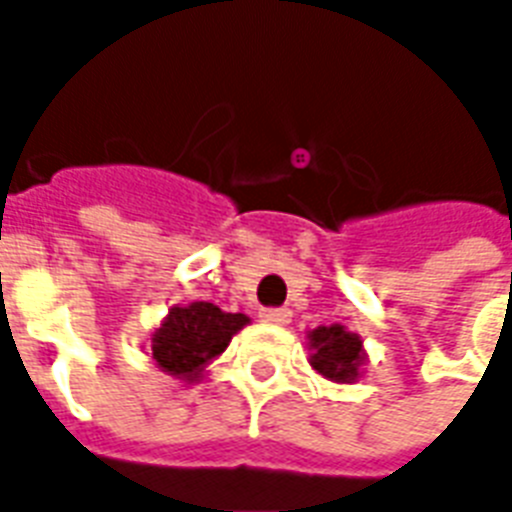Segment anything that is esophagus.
<instances>
[{"mask_svg":"<svg viewBox=\"0 0 512 512\" xmlns=\"http://www.w3.org/2000/svg\"><path fill=\"white\" fill-rule=\"evenodd\" d=\"M260 317H263V323L287 325L290 323V317H293V312L285 309V306H276V309H260Z\"/></svg>","mask_w":512,"mask_h":512,"instance_id":"34e87169","label":"esophagus"}]
</instances>
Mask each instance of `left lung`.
Returning <instances> with one entry per match:
<instances>
[{
    "instance_id": "1",
    "label": "left lung",
    "mask_w": 512,
    "mask_h": 512,
    "mask_svg": "<svg viewBox=\"0 0 512 512\" xmlns=\"http://www.w3.org/2000/svg\"><path fill=\"white\" fill-rule=\"evenodd\" d=\"M306 339L312 350L309 363L323 377L333 382H355L361 377L366 352L358 333H350L344 325H320Z\"/></svg>"
}]
</instances>
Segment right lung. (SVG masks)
Returning a JSON list of instances; mask_svg holds the SVG:
<instances>
[{
	"instance_id": "obj_1",
	"label": "right lung",
	"mask_w": 512,
	"mask_h": 512,
	"mask_svg": "<svg viewBox=\"0 0 512 512\" xmlns=\"http://www.w3.org/2000/svg\"><path fill=\"white\" fill-rule=\"evenodd\" d=\"M246 323V314L222 312L208 301L173 306L160 328L151 333V358L162 372L179 380H198Z\"/></svg>"
}]
</instances>
